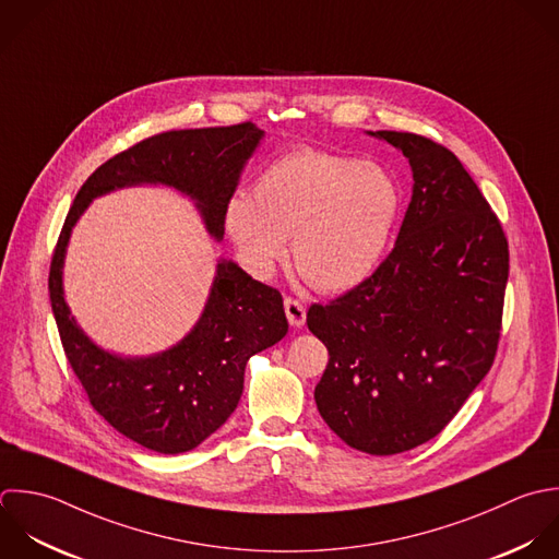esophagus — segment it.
I'll return each instance as SVG.
<instances>
[{
  "label": "esophagus",
  "instance_id": "1",
  "mask_svg": "<svg viewBox=\"0 0 559 559\" xmlns=\"http://www.w3.org/2000/svg\"><path fill=\"white\" fill-rule=\"evenodd\" d=\"M283 305H285V313H287L289 324L296 326V329H300V326L305 324V320H307V309H305V305H302L300 300H296V298H285Z\"/></svg>",
  "mask_w": 559,
  "mask_h": 559
}]
</instances>
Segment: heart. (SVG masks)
Listing matches in <instances>:
<instances>
[{
	"label": "heart",
	"instance_id": "heart-1",
	"mask_svg": "<svg viewBox=\"0 0 559 559\" xmlns=\"http://www.w3.org/2000/svg\"><path fill=\"white\" fill-rule=\"evenodd\" d=\"M401 202V187L385 167L300 147L270 163L250 198L228 202L226 230L254 276L272 274L292 237L300 274L318 292L340 294L374 274Z\"/></svg>",
	"mask_w": 559,
	"mask_h": 559
}]
</instances>
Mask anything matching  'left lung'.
<instances>
[{
    "mask_svg": "<svg viewBox=\"0 0 559 559\" xmlns=\"http://www.w3.org/2000/svg\"><path fill=\"white\" fill-rule=\"evenodd\" d=\"M370 134L409 158L412 202L374 274L311 305L307 326L329 350L316 385L324 423L357 451L396 455L436 438L490 372L510 250L451 150L414 132Z\"/></svg>",
    "mask_w": 559,
    "mask_h": 559,
    "instance_id": "left-lung-1",
    "label": "left lung"
}]
</instances>
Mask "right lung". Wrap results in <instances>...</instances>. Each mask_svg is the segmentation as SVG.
<instances>
[{
    "instance_id": "1",
    "label": "right lung",
    "mask_w": 559,
    "mask_h": 559,
    "mask_svg": "<svg viewBox=\"0 0 559 559\" xmlns=\"http://www.w3.org/2000/svg\"><path fill=\"white\" fill-rule=\"evenodd\" d=\"M263 139L254 123L169 130L139 141L99 165L80 187L60 230L49 300L69 366L93 409L128 440L163 455L202 444L235 412L252 355L287 333L278 289L219 259L195 326L171 348L150 357H119L93 344L75 324L62 292L71 230L91 200L132 185H165L189 195L209 235L224 239L226 206Z\"/></svg>"
}]
</instances>
